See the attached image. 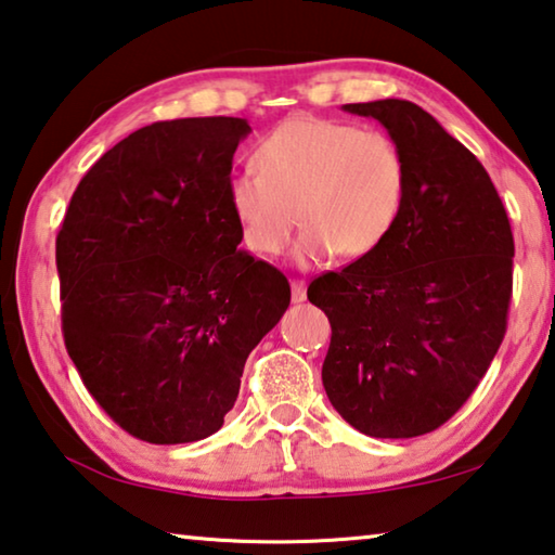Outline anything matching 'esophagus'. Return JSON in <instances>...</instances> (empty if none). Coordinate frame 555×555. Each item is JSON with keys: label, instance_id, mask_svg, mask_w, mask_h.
I'll use <instances>...</instances> for the list:
<instances>
[{"label": "esophagus", "instance_id": "34e87169", "mask_svg": "<svg viewBox=\"0 0 555 555\" xmlns=\"http://www.w3.org/2000/svg\"><path fill=\"white\" fill-rule=\"evenodd\" d=\"M291 298H294V304H300V300H306V281L291 279Z\"/></svg>", "mask_w": 555, "mask_h": 555}]
</instances>
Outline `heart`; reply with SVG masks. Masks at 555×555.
Returning <instances> with one entry per match:
<instances>
[{
  "instance_id": "obj_1",
  "label": "heart",
  "mask_w": 555,
  "mask_h": 555,
  "mask_svg": "<svg viewBox=\"0 0 555 555\" xmlns=\"http://www.w3.org/2000/svg\"><path fill=\"white\" fill-rule=\"evenodd\" d=\"M255 162L259 171L230 178L228 203L244 244L261 257L286 249L298 208V264L362 259L387 242L406 201L401 146L350 121L291 117L261 139Z\"/></svg>"
}]
</instances>
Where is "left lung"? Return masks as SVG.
<instances>
[{"instance_id": "1", "label": "left lung", "mask_w": 555, "mask_h": 555, "mask_svg": "<svg viewBox=\"0 0 555 555\" xmlns=\"http://www.w3.org/2000/svg\"><path fill=\"white\" fill-rule=\"evenodd\" d=\"M382 121L409 164L397 228L377 251L308 286L333 335L323 387L364 436L443 426L506 333L514 237L485 166L409 100L345 105Z\"/></svg>"}]
</instances>
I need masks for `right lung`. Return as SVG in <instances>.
<instances>
[{
    "instance_id": "1",
    "label": "right lung",
    "mask_w": 555,
    "mask_h": 555,
    "mask_svg": "<svg viewBox=\"0 0 555 555\" xmlns=\"http://www.w3.org/2000/svg\"><path fill=\"white\" fill-rule=\"evenodd\" d=\"M249 131L240 117L137 129L82 176L55 237L65 350L146 443L220 430L244 362L291 304L286 276L237 249L228 183Z\"/></svg>"
}]
</instances>
